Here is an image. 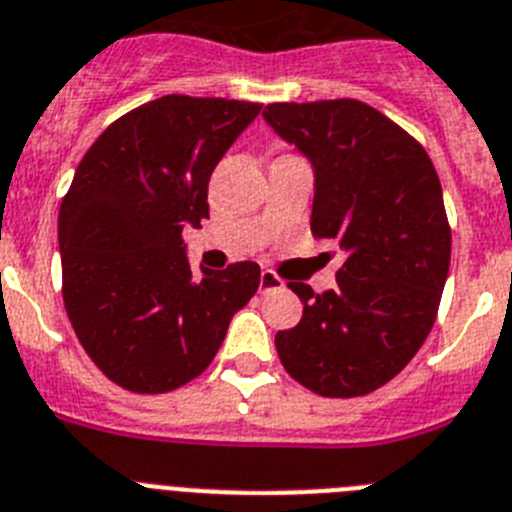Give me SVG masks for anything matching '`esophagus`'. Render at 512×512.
Segmentation results:
<instances>
[{
    "mask_svg": "<svg viewBox=\"0 0 512 512\" xmlns=\"http://www.w3.org/2000/svg\"><path fill=\"white\" fill-rule=\"evenodd\" d=\"M259 287H261V292H272V290H279V287H285V282H282V277H277L274 272L264 269L259 277Z\"/></svg>",
    "mask_w": 512,
    "mask_h": 512,
    "instance_id": "esophagus-1",
    "label": "esophagus"
}]
</instances>
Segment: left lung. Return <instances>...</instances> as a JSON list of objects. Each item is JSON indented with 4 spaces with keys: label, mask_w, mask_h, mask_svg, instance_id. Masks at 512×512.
<instances>
[{
    "label": "left lung",
    "mask_w": 512,
    "mask_h": 512,
    "mask_svg": "<svg viewBox=\"0 0 512 512\" xmlns=\"http://www.w3.org/2000/svg\"><path fill=\"white\" fill-rule=\"evenodd\" d=\"M264 119L313 165V235L347 253L334 290L290 282L303 318L277 331V355L318 396H365L409 365L438 316L451 266L440 178L425 147L362 100L272 103Z\"/></svg>",
    "instance_id": "1"
}]
</instances>
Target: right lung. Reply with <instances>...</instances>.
Segmentation results:
<instances>
[{"instance_id":"1","label":"right lung","mask_w":512,"mask_h":512,"mask_svg":"<svg viewBox=\"0 0 512 512\" xmlns=\"http://www.w3.org/2000/svg\"><path fill=\"white\" fill-rule=\"evenodd\" d=\"M259 111L165 95L113 121L77 165L59 209L64 308L90 360L126 391L202 375L259 290L253 261L196 279L181 238L209 217V176Z\"/></svg>"}]
</instances>
